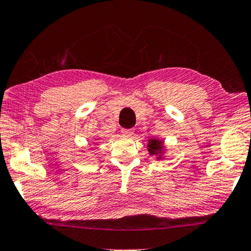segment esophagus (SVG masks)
<instances>
[{"label":"esophagus","instance_id":"esophagus-1","mask_svg":"<svg viewBox=\"0 0 251 251\" xmlns=\"http://www.w3.org/2000/svg\"><path fill=\"white\" fill-rule=\"evenodd\" d=\"M122 133L124 134V135H126V136H130V135H133L134 129L133 128H123L122 129Z\"/></svg>","mask_w":251,"mask_h":251}]
</instances>
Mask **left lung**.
<instances>
[{
    "instance_id": "8db88e82",
    "label": "left lung",
    "mask_w": 251,
    "mask_h": 251,
    "mask_svg": "<svg viewBox=\"0 0 251 251\" xmlns=\"http://www.w3.org/2000/svg\"><path fill=\"white\" fill-rule=\"evenodd\" d=\"M148 148L150 154H155V153H158L162 150V142L158 140H150Z\"/></svg>"
}]
</instances>
